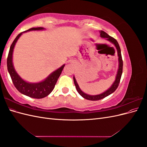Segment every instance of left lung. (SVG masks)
Instances as JSON below:
<instances>
[{
    "label": "left lung",
    "mask_w": 147,
    "mask_h": 147,
    "mask_svg": "<svg viewBox=\"0 0 147 147\" xmlns=\"http://www.w3.org/2000/svg\"><path fill=\"white\" fill-rule=\"evenodd\" d=\"M100 37L102 38H105L107 40L110 41L111 43H112L113 44H114L115 47L117 48V52H118V61H119V67H118V70L117 72V74L116 76V79H115V82H113V83L112 84V85L111 86V87L108 89L106 91H105L104 92L100 94H98V95H95V96H91V95H88L86 93L83 92L80 88L78 83H77L76 80L75 78V77H74V84L75 85V87H76L77 90L78 91V92L80 94L83 98L86 99L87 100H99L100 99H102L105 98V97L109 96L110 94H112L113 92H115V91L117 90L119 83L120 82V79H121V75L123 73V59H122V56H121V50H120V47L119 44L118 43V42L117 41L116 39H115L113 37L110 36L109 35H108L106 32H105L103 30H100Z\"/></svg>",
    "instance_id": "8db88e82"
}]
</instances>
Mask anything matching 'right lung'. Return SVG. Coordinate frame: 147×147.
Listing matches in <instances>:
<instances>
[{
	"label": "right lung",
	"instance_id": "obj_1",
	"mask_svg": "<svg viewBox=\"0 0 147 147\" xmlns=\"http://www.w3.org/2000/svg\"><path fill=\"white\" fill-rule=\"evenodd\" d=\"M43 29V28H32L19 34L10 46L7 57L8 71L10 74L11 80L15 88L21 94L35 99H42L50 94L55 86L57 79L59 78L62 71H63L64 67L65 64L63 65L60 68L51 73L45 80L40 83H28L23 80L19 76V75L16 73L14 69V67H13L12 56L15 44L22 34L30 30H40Z\"/></svg>",
	"mask_w": 147,
	"mask_h": 147
}]
</instances>
